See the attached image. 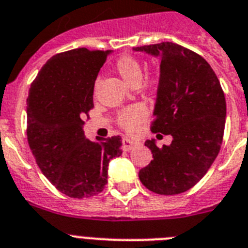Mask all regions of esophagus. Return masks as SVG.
<instances>
[{
  "mask_svg": "<svg viewBox=\"0 0 248 248\" xmlns=\"http://www.w3.org/2000/svg\"><path fill=\"white\" fill-rule=\"evenodd\" d=\"M137 144H138V143L132 140V139H128V138L123 139V149H124V151H130V149L134 148Z\"/></svg>",
  "mask_w": 248,
  "mask_h": 248,
  "instance_id": "esophagus-1",
  "label": "esophagus"
}]
</instances>
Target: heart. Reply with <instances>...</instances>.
Segmentation results:
<instances>
[{"label":"heart","instance_id":"heart-1","mask_svg":"<svg viewBox=\"0 0 248 248\" xmlns=\"http://www.w3.org/2000/svg\"><path fill=\"white\" fill-rule=\"evenodd\" d=\"M115 71L118 75L130 86H138L143 75V65L140 61L132 55H123L115 63ZM144 85L147 87H155L157 78L155 76H147ZM97 85L95 86V90ZM147 118V109L143 105H133L122 110L118 116V124L128 133H136L138 126Z\"/></svg>","mask_w":248,"mask_h":248}]
</instances>
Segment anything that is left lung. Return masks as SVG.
<instances>
[{
  "instance_id": "left-lung-1",
  "label": "left lung",
  "mask_w": 248,
  "mask_h": 248,
  "mask_svg": "<svg viewBox=\"0 0 248 248\" xmlns=\"http://www.w3.org/2000/svg\"><path fill=\"white\" fill-rule=\"evenodd\" d=\"M133 50L161 58L151 130L172 137L171 144L161 148L155 139L144 143L153 159L139 171V180L159 195L185 193L208 172L220 151L224 92L209 63L190 49L163 42Z\"/></svg>"
}]
</instances>
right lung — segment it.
I'll return each instance as SVG.
<instances>
[{
	"instance_id": "obj_1",
	"label": "right lung",
	"mask_w": 248,
	"mask_h": 248,
	"mask_svg": "<svg viewBox=\"0 0 248 248\" xmlns=\"http://www.w3.org/2000/svg\"><path fill=\"white\" fill-rule=\"evenodd\" d=\"M110 53L77 48L53 55L29 90V146L46 179L75 199L101 193L110 159L122 155L119 136L92 142L83 133L96 77Z\"/></svg>"
}]
</instances>
